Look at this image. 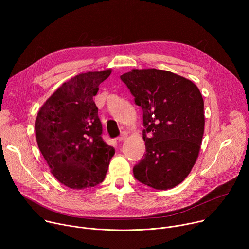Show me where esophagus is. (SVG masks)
Segmentation results:
<instances>
[{
	"label": "esophagus",
	"mask_w": 249,
	"mask_h": 249,
	"mask_svg": "<svg viewBox=\"0 0 249 249\" xmlns=\"http://www.w3.org/2000/svg\"><path fill=\"white\" fill-rule=\"evenodd\" d=\"M127 136H128V135H127V133H126V132H122V133H121V136L117 138L118 142H123L124 140H126V139H127Z\"/></svg>",
	"instance_id": "1"
}]
</instances>
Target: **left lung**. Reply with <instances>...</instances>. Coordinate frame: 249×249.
Here are the masks:
<instances>
[{"mask_svg": "<svg viewBox=\"0 0 249 249\" xmlns=\"http://www.w3.org/2000/svg\"><path fill=\"white\" fill-rule=\"evenodd\" d=\"M120 78L143 110L146 128V153L133 168L135 178L154 189H171L186 178L199 156L202 94L193 82L168 71L133 69Z\"/></svg>", "mask_w": 249, "mask_h": 249, "instance_id": "left-lung-1", "label": "left lung"}]
</instances>
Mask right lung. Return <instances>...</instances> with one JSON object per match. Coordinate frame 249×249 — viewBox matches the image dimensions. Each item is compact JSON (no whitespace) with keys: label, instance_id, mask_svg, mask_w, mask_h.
Masks as SVG:
<instances>
[{"label":"right lung","instance_id":"right-lung-1","mask_svg":"<svg viewBox=\"0 0 249 249\" xmlns=\"http://www.w3.org/2000/svg\"><path fill=\"white\" fill-rule=\"evenodd\" d=\"M111 69L82 73L44 102L35 120L38 148L55 178L71 189L101 183L115 154L101 138L93 96Z\"/></svg>","mask_w":249,"mask_h":249}]
</instances>
